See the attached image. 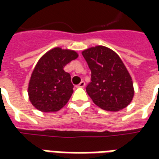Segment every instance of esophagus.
Instances as JSON below:
<instances>
[{
  "mask_svg": "<svg viewBox=\"0 0 159 159\" xmlns=\"http://www.w3.org/2000/svg\"><path fill=\"white\" fill-rule=\"evenodd\" d=\"M80 87H84V85H85V83H84V81H81V83H79Z\"/></svg>",
  "mask_w": 159,
  "mask_h": 159,
  "instance_id": "esophagus-1",
  "label": "esophagus"
}]
</instances>
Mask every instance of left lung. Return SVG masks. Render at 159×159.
Listing matches in <instances>:
<instances>
[{
  "label": "left lung",
  "mask_w": 159,
  "mask_h": 159,
  "mask_svg": "<svg viewBox=\"0 0 159 159\" xmlns=\"http://www.w3.org/2000/svg\"><path fill=\"white\" fill-rule=\"evenodd\" d=\"M77 57L74 51L55 48L41 58L28 88L30 100L36 109L43 112L58 111L66 106L72 95L74 85L64 68Z\"/></svg>",
  "instance_id": "1"
}]
</instances>
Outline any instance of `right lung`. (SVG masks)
<instances>
[{
  "mask_svg": "<svg viewBox=\"0 0 159 159\" xmlns=\"http://www.w3.org/2000/svg\"><path fill=\"white\" fill-rule=\"evenodd\" d=\"M83 56L91 70L86 91L93 103L106 111L125 108L133 99V83L118 56L102 46L84 50Z\"/></svg>",
  "mask_w": 159,
  "mask_h": 159,
  "instance_id": "obj_1",
  "label": "right lung"
}]
</instances>
